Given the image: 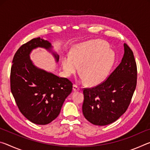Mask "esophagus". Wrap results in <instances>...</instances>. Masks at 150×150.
<instances>
[{
	"label": "esophagus",
	"instance_id": "esophagus-1",
	"mask_svg": "<svg viewBox=\"0 0 150 150\" xmlns=\"http://www.w3.org/2000/svg\"><path fill=\"white\" fill-rule=\"evenodd\" d=\"M73 90L74 91H77L80 90V88L77 85H74L73 86Z\"/></svg>",
	"mask_w": 150,
	"mask_h": 150
}]
</instances>
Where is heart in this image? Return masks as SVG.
<instances>
[{
  "label": "heart",
  "mask_w": 150,
  "mask_h": 150,
  "mask_svg": "<svg viewBox=\"0 0 150 150\" xmlns=\"http://www.w3.org/2000/svg\"><path fill=\"white\" fill-rule=\"evenodd\" d=\"M115 62V54L105 42L90 40L75 45L71 55L62 59V67L67 77L78 71L80 67L82 81L96 85L105 81Z\"/></svg>",
  "instance_id": "obj_1"
}]
</instances>
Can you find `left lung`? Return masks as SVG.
<instances>
[{"label":"left lung","instance_id":"1","mask_svg":"<svg viewBox=\"0 0 150 150\" xmlns=\"http://www.w3.org/2000/svg\"><path fill=\"white\" fill-rule=\"evenodd\" d=\"M121 63L104 82L83 89L85 118L97 126L114 122L126 111L137 83V67L132 51L124 44Z\"/></svg>","mask_w":150,"mask_h":150}]
</instances>
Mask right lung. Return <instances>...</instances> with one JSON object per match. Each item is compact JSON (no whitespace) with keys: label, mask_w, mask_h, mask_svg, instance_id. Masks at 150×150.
Here are the masks:
<instances>
[{"label":"right lung","mask_w":150,"mask_h":150,"mask_svg":"<svg viewBox=\"0 0 150 150\" xmlns=\"http://www.w3.org/2000/svg\"><path fill=\"white\" fill-rule=\"evenodd\" d=\"M43 47L52 53L56 62L59 55L50 43L34 38L20 47L15 54L11 71V89L22 115L32 122L45 125L59 115L65 98L71 93L73 83L40 69L30 58L32 50Z\"/></svg>","instance_id":"right-lung-1"}]
</instances>
